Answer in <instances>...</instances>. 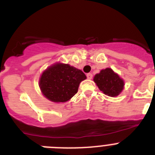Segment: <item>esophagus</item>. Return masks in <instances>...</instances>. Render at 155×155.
I'll use <instances>...</instances> for the list:
<instances>
[{
	"label": "esophagus",
	"instance_id": "34e87169",
	"mask_svg": "<svg viewBox=\"0 0 155 155\" xmlns=\"http://www.w3.org/2000/svg\"><path fill=\"white\" fill-rule=\"evenodd\" d=\"M87 79H91V78H92V74H91V73L87 74Z\"/></svg>",
	"mask_w": 155,
	"mask_h": 155
}]
</instances>
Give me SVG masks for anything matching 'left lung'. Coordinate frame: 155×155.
I'll list each match as a JSON object with an SVG mask.
<instances>
[{
  "label": "left lung",
  "instance_id": "obj_1",
  "mask_svg": "<svg viewBox=\"0 0 155 155\" xmlns=\"http://www.w3.org/2000/svg\"><path fill=\"white\" fill-rule=\"evenodd\" d=\"M94 81L100 91L110 97L119 95L124 87V80L111 68H105L95 74Z\"/></svg>",
  "mask_w": 155,
  "mask_h": 155
}]
</instances>
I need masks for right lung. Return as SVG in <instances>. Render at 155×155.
<instances>
[{
  "label": "right lung",
  "instance_id": "obj_1",
  "mask_svg": "<svg viewBox=\"0 0 155 155\" xmlns=\"http://www.w3.org/2000/svg\"><path fill=\"white\" fill-rule=\"evenodd\" d=\"M86 78L81 70L69 64L57 63L43 71L39 79V87L50 101L65 102L78 92L80 83Z\"/></svg>",
  "mask_w": 155,
  "mask_h": 155
}]
</instances>
